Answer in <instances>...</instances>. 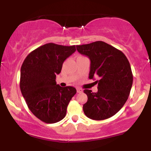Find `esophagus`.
I'll return each instance as SVG.
<instances>
[{
  "instance_id": "1",
  "label": "esophagus",
  "mask_w": 151,
  "mask_h": 151,
  "mask_svg": "<svg viewBox=\"0 0 151 151\" xmlns=\"http://www.w3.org/2000/svg\"><path fill=\"white\" fill-rule=\"evenodd\" d=\"M77 93H81V92H83V90L80 89V88H78V89H77Z\"/></svg>"
}]
</instances>
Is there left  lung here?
Segmentation results:
<instances>
[{
    "label": "left lung",
    "instance_id": "obj_1",
    "mask_svg": "<svg viewBox=\"0 0 151 151\" xmlns=\"http://www.w3.org/2000/svg\"><path fill=\"white\" fill-rule=\"evenodd\" d=\"M77 50L89 58V79H99L95 81L97 92L84 90L88 97L83 105L84 114L97 121L113 116L125 104L132 87L129 60L122 52L102 41L77 45Z\"/></svg>",
    "mask_w": 151,
    "mask_h": 151
}]
</instances>
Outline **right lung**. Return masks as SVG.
<instances>
[{
  "label": "right lung",
  "mask_w": 151,
  "mask_h": 151,
  "mask_svg": "<svg viewBox=\"0 0 151 151\" xmlns=\"http://www.w3.org/2000/svg\"><path fill=\"white\" fill-rule=\"evenodd\" d=\"M76 51L75 45L47 43L29 54L20 70V91L32 114L47 124L65 117L69 102L77 90L57 84L63 62Z\"/></svg>",
  "instance_id": "add662e5"
}]
</instances>
